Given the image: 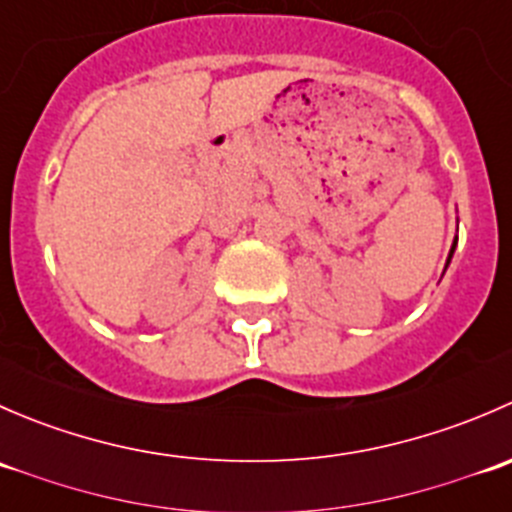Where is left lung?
<instances>
[{
  "instance_id": "left-lung-1",
  "label": "left lung",
  "mask_w": 512,
  "mask_h": 512,
  "mask_svg": "<svg viewBox=\"0 0 512 512\" xmlns=\"http://www.w3.org/2000/svg\"><path fill=\"white\" fill-rule=\"evenodd\" d=\"M458 242V240H456ZM456 242H453V247H451V255H448V262H451V257H453V250H456Z\"/></svg>"
}]
</instances>
